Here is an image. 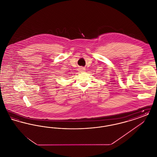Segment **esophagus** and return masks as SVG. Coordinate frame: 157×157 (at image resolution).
I'll use <instances>...</instances> for the list:
<instances>
[{
	"label": "esophagus",
	"mask_w": 157,
	"mask_h": 157,
	"mask_svg": "<svg viewBox=\"0 0 157 157\" xmlns=\"http://www.w3.org/2000/svg\"><path fill=\"white\" fill-rule=\"evenodd\" d=\"M79 71H80L81 72H84V71H85V69L84 67H81V68L79 69Z\"/></svg>",
	"instance_id": "34e87169"
}]
</instances>
